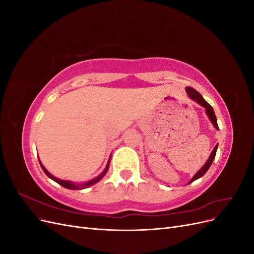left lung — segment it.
Masks as SVG:
<instances>
[{"mask_svg":"<svg viewBox=\"0 0 254 254\" xmlns=\"http://www.w3.org/2000/svg\"><path fill=\"white\" fill-rule=\"evenodd\" d=\"M186 91H187V93H188V95H189V97H190V99H193V101H195L197 104H199L201 107H203V108L205 109V113H206V115H207V118H209V120L211 121V123L213 124V126L215 127V129L219 130L218 125H217L216 115H215V113H214V110H213V108H212V106H211L210 104H207V103L204 101V98L201 96V94L199 93V92H197L196 90H194L193 88L187 87V88H186ZM217 147H218V144H216V146H215L214 149L212 150L211 155H210L209 159H207L206 162L204 163V165L194 175V177L190 180L189 183L193 182V181H195V180H197V179H199V178H201V177L207 172V170H209L210 166H211L212 163H213V160L215 159V156H216Z\"/></svg>","mask_w":254,"mask_h":254,"instance_id":"left-lung-1","label":"left lung"}]
</instances>
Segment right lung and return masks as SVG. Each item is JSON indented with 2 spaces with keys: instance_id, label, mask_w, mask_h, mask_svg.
I'll list each match as a JSON object with an SVG mask.
<instances>
[{
  "instance_id": "add662e5",
  "label": "right lung",
  "mask_w": 254,
  "mask_h": 254,
  "mask_svg": "<svg viewBox=\"0 0 254 254\" xmlns=\"http://www.w3.org/2000/svg\"><path fill=\"white\" fill-rule=\"evenodd\" d=\"M38 159H39V158H38ZM110 160H111V156H110V158H109V160H108V163H107V165H106V167H105V170L102 172L101 175H98V176L96 177V178H94V179L89 180V181L84 182V183H80V184L72 182V181H70V180H61V179L56 178L55 176H53L51 173L48 172V170L43 166V164L41 163L40 160H39V163H40V165H41V167H42L43 172L45 173V175H47V176L49 177V178H51L52 180H54L55 182H57L58 184H60L61 187H64V188L68 189V190H83V189H87V188H89V187H91V186H94L95 183H97L99 180L103 179V177L107 174V172H108V170H109Z\"/></svg>"
}]
</instances>
